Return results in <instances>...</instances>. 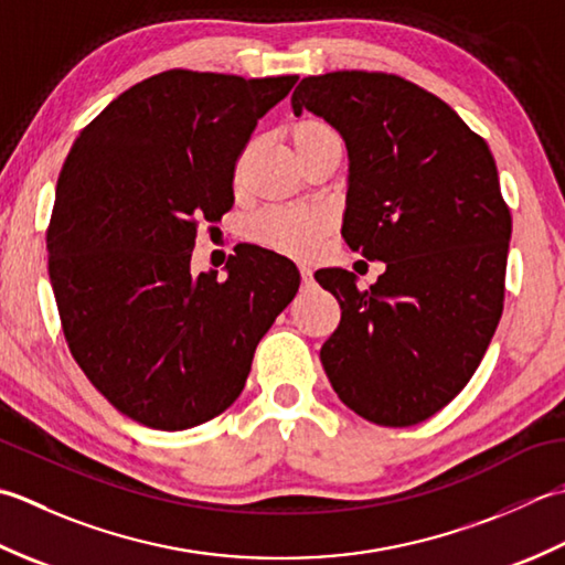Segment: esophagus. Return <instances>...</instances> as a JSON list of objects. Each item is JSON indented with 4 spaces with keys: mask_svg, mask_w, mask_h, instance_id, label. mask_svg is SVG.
Listing matches in <instances>:
<instances>
[{
    "mask_svg": "<svg viewBox=\"0 0 565 565\" xmlns=\"http://www.w3.org/2000/svg\"><path fill=\"white\" fill-rule=\"evenodd\" d=\"M299 275H302L305 285H312V268L309 266H299Z\"/></svg>",
    "mask_w": 565,
    "mask_h": 565,
    "instance_id": "34e87169",
    "label": "esophagus"
}]
</instances>
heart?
<instances>
[{
	"label": "heart",
	"mask_w": 565,
	"mask_h": 565,
	"mask_svg": "<svg viewBox=\"0 0 565 565\" xmlns=\"http://www.w3.org/2000/svg\"><path fill=\"white\" fill-rule=\"evenodd\" d=\"M327 124L307 121L295 136L327 134ZM331 226V216L317 204H268L250 216L248 232L258 244L290 256H309Z\"/></svg>",
	"instance_id": "heart-1"
}]
</instances>
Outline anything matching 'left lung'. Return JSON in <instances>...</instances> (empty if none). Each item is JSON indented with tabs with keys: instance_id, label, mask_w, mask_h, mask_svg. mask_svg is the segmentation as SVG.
Masks as SVG:
<instances>
[{
	"instance_id": "1",
	"label": "left lung",
	"mask_w": 565,
	"mask_h": 565,
	"mask_svg": "<svg viewBox=\"0 0 565 565\" xmlns=\"http://www.w3.org/2000/svg\"><path fill=\"white\" fill-rule=\"evenodd\" d=\"M292 111L341 134V236L385 263L365 292L349 270L315 273L341 305L321 365L359 417L412 427L466 387L502 317L512 216L494 158L446 102L397 75L305 77Z\"/></svg>"
}]
</instances>
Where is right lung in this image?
Masks as SVG:
<instances>
[{
  "label": "right lung",
  "mask_w": 565,
  "mask_h": 565,
  "mask_svg": "<svg viewBox=\"0 0 565 565\" xmlns=\"http://www.w3.org/2000/svg\"><path fill=\"white\" fill-rule=\"evenodd\" d=\"M297 75L166 71L129 87L67 153L45 236L73 359L126 417L182 431L234 405L299 273L241 244L192 275L200 222L234 204V168Z\"/></svg>",
  "instance_id": "right-lung-1"
}]
</instances>
